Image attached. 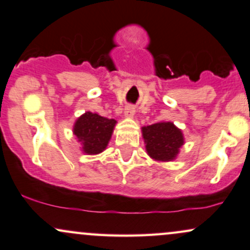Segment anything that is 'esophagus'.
Instances as JSON below:
<instances>
[{
  "label": "esophagus",
  "mask_w": 250,
  "mask_h": 250,
  "mask_svg": "<svg viewBox=\"0 0 250 250\" xmlns=\"http://www.w3.org/2000/svg\"><path fill=\"white\" fill-rule=\"evenodd\" d=\"M134 113H136V108H134L132 105L126 106V108L124 111V117L125 118H128V119H131V118L134 117Z\"/></svg>",
  "instance_id": "obj_1"
}]
</instances>
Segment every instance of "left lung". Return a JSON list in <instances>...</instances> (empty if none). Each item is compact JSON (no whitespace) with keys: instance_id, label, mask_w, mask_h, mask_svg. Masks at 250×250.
Returning <instances> with one entry per match:
<instances>
[{"instance_id":"8db88e82","label":"left lung","mask_w":250,"mask_h":250,"mask_svg":"<svg viewBox=\"0 0 250 250\" xmlns=\"http://www.w3.org/2000/svg\"><path fill=\"white\" fill-rule=\"evenodd\" d=\"M146 153L157 162H171L177 158L184 145L181 128L171 122H161L142 127Z\"/></svg>"}]
</instances>
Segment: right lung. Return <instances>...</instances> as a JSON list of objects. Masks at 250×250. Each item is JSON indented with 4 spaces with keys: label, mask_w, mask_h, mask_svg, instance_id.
Masks as SVG:
<instances>
[{
    "label": "right lung",
    "mask_w": 250,
    "mask_h": 250,
    "mask_svg": "<svg viewBox=\"0 0 250 250\" xmlns=\"http://www.w3.org/2000/svg\"><path fill=\"white\" fill-rule=\"evenodd\" d=\"M117 120L107 119L93 112H85L75 120L73 134L86 155H98L107 147Z\"/></svg>",
    "instance_id": "obj_1"
}]
</instances>
